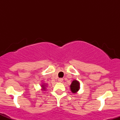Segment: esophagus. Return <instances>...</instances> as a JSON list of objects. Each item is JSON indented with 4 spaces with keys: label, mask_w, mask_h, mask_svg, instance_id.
Returning a JSON list of instances; mask_svg holds the SVG:
<instances>
[{
    "label": "esophagus",
    "mask_w": 120,
    "mask_h": 120,
    "mask_svg": "<svg viewBox=\"0 0 120 120\" xmlns=\"http://www.w3.org/2000/svg\"><path fill=\"white\" fill-rule=\"evenodd\" d=\"M63 78H59L58 79V81L59 82H63Z\"/></svg>",
    "instance_id": "esophagus-1"
}]
</instances>
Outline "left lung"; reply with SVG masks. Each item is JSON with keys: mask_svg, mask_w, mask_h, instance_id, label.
<instances>
[{"mask_svg": "<svg viewBox=\"0 0 120 120\" xmlns=\"http://www.w3.org/2000/svg\"><path fill=\"white\" fill-rule=\"evenodd\" d=\"M70 87H71V93L73 94L77 93L80 89V83H79V81L76 80V79H74L71 82Z\"/></svg>", "mask_w": 120, "mask_h": 120, "instance_id": "8db88e82", "label": "left lung"}]
</instances>
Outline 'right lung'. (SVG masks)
<instances>
[{
    "instance_id": "obj_1",
    "label": "right lung",
    "mask_w": 120,
    "mask_h": 120,
    "mask_svg": "<svg viewBox=\"0 0 120 120\" xmlns=\"http://www.w3.org/2000/svg\"><path fill=\"white\" fill-rule=\"evenodd\" d=\"M46 87H47V84L46 83H43L42 85H41V87H42V91H45L46 90Z\"/></svg>"
}]
</instances>
